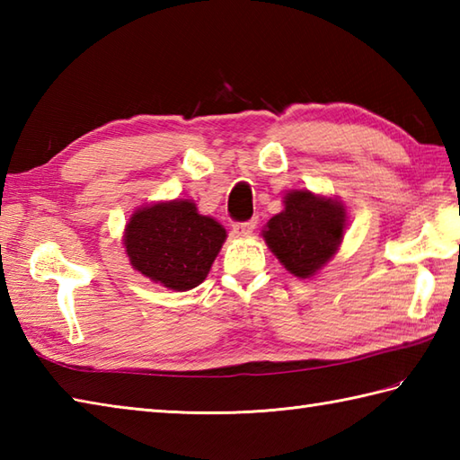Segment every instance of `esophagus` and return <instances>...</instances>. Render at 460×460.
<instances>
[{
	"label": "esophagus",
	"mask_w": 460,
	"mask_h": 460,
	"mask_svg": "<svg viewBox=\"0 0 460 460\" xmlns=\"http://www.w3.org/2000/svg\"><path fill=\"white\" fill-rule=\"evenodd\" d=\"M255 225H257L255 219L245 221V223H235L233 225V231H235V235H239V237H249V235H253Z\"/></svg>",
	"instance_id": "obj_1"
}]
</instances>
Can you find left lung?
<instances>
[{"mask_svg": "<svg viewBox=\"0 0 460 460\" xmlns=\"http://www.w3.org/2000/svg\"><path fill=\"white\" fill-rule=\"evenodd\" d=\"M347 225V207L339 197L291 189L283 211L267 221L261 235L287 271L311 279L337 255Z\"/></svg>", "mask_w": 460, "mask_h": 460, "instance_id": "8db88e82", "label": "left lung"}]
</instances>
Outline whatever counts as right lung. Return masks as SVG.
<instances>
[{
	"label": "right lung",
	"mask_w": 460,
	"mask_h": 460,
	"mask_svg": "<svg viewBox=\"0 0 460 460\" xmlns=\"http://www.w3.org/2000/svg\"><path fill=\"white\" fill-rule=\"evenodd\" d=\"M227 231L191 199L141 205L123 229L129 263L149 281L171 291H189L205 281Z\"/></svg>",
	"instance_id": "1"
}]
</instances>
